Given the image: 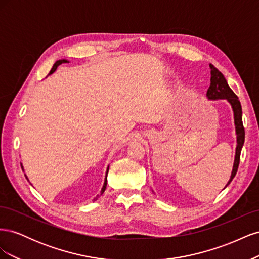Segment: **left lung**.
<instances>
[{
  "mask_svg": "<svg viewBox=\"0 0 259 259\" xmlns=\"http://www.w3.org/2000/svg\"><path fill=\"white\" fill-rule=\"evenodd\" d=\"M210 67V86L207 90V97L209 99H227L230 103L233 109V113H234V123H236V131H237V150H236V159H234V164H233V168H232V173L231 177L229 179L228 186L231 180L236 176L238 167L240 164V155H241V150L243 144H244V138H245V131L244 126H243V122H242V107L241 103L238 98L236 94L233 93V91L229 88L228 83H227L225 76L223 73L219 71L218 69H216L213 65H209Z\"/></svg>",
  "mask_w": 259,
  "mask_h": 259,
  "instance_id": "left-lung-1",
  "label": "left lung"
}]
</instances>
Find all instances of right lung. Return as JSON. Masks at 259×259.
Listing matches in <instances>:
<instances>
[{"mask_svg": "<svg viewBox=\"0 0 259 259\" xmlns=\"http://www.w3.org/2000/svg\"><path fill=\"white\" fill-rule=\"evenodd\" d=\"M64 62H67V60H66V59H62V60H57L56 62H55V65L53 66L52 70L50 71V74L54 73V71L57 69V67H58L59 65H61V64H64ZM21 168H22V166H21ZM108 170H109V169H107V174H108ZM107 174H106V179H105V183H104V186H103V189H101V191H100V194H103V193L105 192V190H106V186H107Z\"/></svg>", "mask_w": 259, "mask_h": 259, "instance_id": "add662e5", "label": "right lung"}]
</instances>
